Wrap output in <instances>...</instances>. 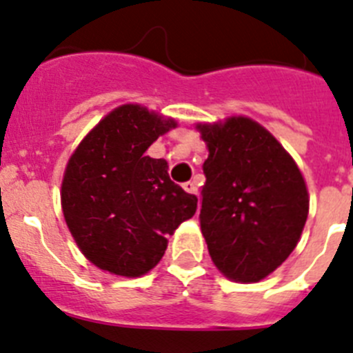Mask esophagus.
<instances>
[{
    "label": "esophagus",
    "instance_id": "esophagus-1",
    "mask_svg": "<svg viewBox=\"0 0 353 353\" xmlns=\"http://www.w3.org/2000/svg\"><path fill=\"white\" fill-rule=\"evenodd\" d=\"M183 189H185L189 194H198V185H196V182H192V180L183 183Z\"/></svg>",
    "mask_w": 353,
    "mask_h": 353
}]
</instances>
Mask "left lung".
<instances>
[{
	"label": "left lung",
	"mask_w": 353,
	"mask_h": 353,
	"mask_svg": "<svg viewBox=\"0 0 353 353\" xmlns=\"http://www.w3.org/2000/svg\"><path fill=\"white\" fill-rule=\"evenodd\" d=\"M198 128L210 150L199 213L210 257L228 278L259 282L299 241L310 203L303 174L285 148L250 119Z\"/></svg>",
	"instance_id": "1"
}]
</instances>
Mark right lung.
<instances>
[{"label": "right lung", "mask_w": 353, "mask_h": 353, "mask_svg": "<svg viewBox=\"0 0 353 353\" xmlns=\"http://www.w3.org/2000/svg\"><path fill=\"white\" fill-rule=\"evenodd\" d=\"M176 122L140 105L108 113L71 155L63 213L82 254L101 270L140 276L159 263L168 234L190 219L198 198L145 150Z\"/></svg>", "instance_id": "obj_1"}]
</instances>
